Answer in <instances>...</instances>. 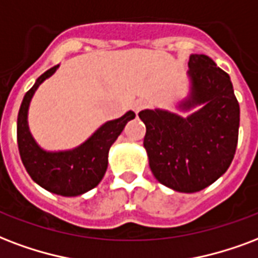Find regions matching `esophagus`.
Here are the masks:
<instances>
[{"mask_svg":"<svg viewBox=\"0 0 258 258\" xmlns=\"http://www.w3.org/2000/svg\"><path fill=\"white\" fill-rule=\"evenodd\" d=\"M146 107H147L146 100H137V101L133 104V109L137 112V113H138V112L142 111V109H145Z\"/></svg>","mask_w":258,"mask_h":258,"instance_id":"1","label":"esophagus"}]
</instances>
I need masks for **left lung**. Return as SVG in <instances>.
<instances>
[{
  "instance_id": "8db88e82",
  "label": "left lung",
  "mask_w": 258,
  "mask_h": 258,
  "mask_svg": "<svg viewBox=\"0 0 258 258\" xmlns=\"http://www.w3.org/2000/svg\"><path fill=\"white\" fill-rule=\"evenodd\" d=\"M190 96L182 109L203 105L186 119L161 109H145L143 146L154 177L178 192L194 194L229 169L238 143L239 104L229 74L207 55H190Z\"/></svg>"
}]
</instances>
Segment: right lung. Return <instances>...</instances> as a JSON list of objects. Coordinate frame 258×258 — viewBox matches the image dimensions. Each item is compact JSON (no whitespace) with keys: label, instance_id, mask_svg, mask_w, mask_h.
<instances>
[{"label":"right lung","instance_id":"obj_1","mask_svg":"<svg viewBox=\"0 0 258 258\" xmlns=\"http://www.w3.org/2000/svg\"><path fill=\"white\" fill-rule=\"evenodd\" d=\"M59 64L43 73L35 85L25 93L17 116V145L21 161L33 181L44 189L60 196H78L101 181L108 168V151L120 135L135 112L128 111L119 119L107 121L81 146L69 151L48 153L37 146L29 134V101L35 90L46 78L52 76Z\"/></svg>","mask_w":258,"mask_h":258}]
</instances>
